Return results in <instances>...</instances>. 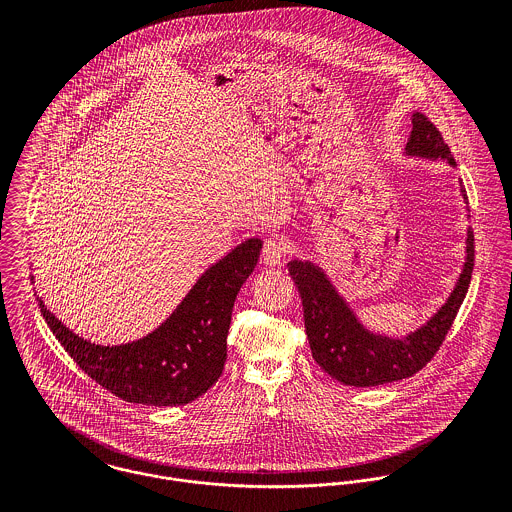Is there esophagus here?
<instances>
[{
	"label": "esophagus",
	"mask_w": 512,
	"mask_h": 512,
	"mask_svg": "<svg viewBox=\"0 0 512 512\" xmlns=\"http://www.w3.org/2000/svg\"><path fill=\"white\" fill-rule=\"evenodd\" d=\"M288 252V242L280 234H272L264 240L262 246V260L266 266H278Z\"/></svg>",
	"instance_id": "esophagus-1"
}]
</instances>
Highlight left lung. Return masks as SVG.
Listing matches in <instances>:
<instances>
[{
	"instance_id": "left-lung-1",
	"label": "left lung",
	"mask_w": 512,
	"mask_h": 512,
	"mask_svg": "<svg viewBox=\"0 0 512 512\" xmlns=\"http://www.w3.org/2000/svg\"><path fill=\"white\" fill-rule=\"evenodd\" d=\"M406 155L445 159L455 167V159L438 128L420 112L412 116ZM461 197L465 205H469L463 187ZM465 242L467 256L453 292L426 325L402 339L368 331L319 266L292 260L288 270L301 295L305 333L317 365L339 382L361 388L396 382L422 370L438 353L469 290L475 262V238L471 228L467 230Z\"/></svg>"
}]
</instances>
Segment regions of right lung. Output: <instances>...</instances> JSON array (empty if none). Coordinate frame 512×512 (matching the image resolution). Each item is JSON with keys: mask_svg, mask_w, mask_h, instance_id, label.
I'll return each instance as SVG.
<instances>
[{"mask_svg": "<svg viewBox=\"0 0 512 512\" xmlns=\"http://www.w3.org/2000/svg\"><path fill=\"white\" fill-rule=\"evenodd\" d=\"M260 250V238L238 244L155 331L126 345H94L63 325L41 297L37 301L53 335L102 388L134 404L183 406L203 396L222 374L234 299L254 272Z\"/></svg>", "mask_w": 512, "mask_h": 512, "instance_id": "1", "label": "right lung"}]
</instances>
